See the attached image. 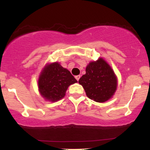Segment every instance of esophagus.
Masks as SVG:
<instances>
[{
  "label": "esophagus",
  "instance_id": "obj_1",
  "mask_svg": "<svg viewBox=\"0 0 150 150\" xmlns=\"http://www.w3.org/2000/svg\"><path fill=\"white\" fill-rule=\"evenodd\" d=\"M80 75H77V76H75V79H76L77 81L80 80Z\"/></svg>",
  "mask_w": 150,
  "mask_h": 150
}]
</instances>
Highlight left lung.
<instances>
[{
  "label": "left lung",
  "instance_id": "obj_1",
  "mask_svg": "<svg viewBox=\"0 0 150 150\" xmlns=\"http://www.w3.org/2000/svg\"><path fill=\"white\" fill-rule=\"evenodd\" d=\"M78 82L83 87L88 98L99 103L112 98L118 85L116 74L102 58L91 61L86 67V73Z\"/></svg>",
  "mask_w": 150,
  "mask_h": 150
}]
</instances>
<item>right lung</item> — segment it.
Returning a JSON list of instances; mask_svg holds the SVG:
<instances>
[{
  "mask_svg": "<svg viewBox=\"0 0 150 150\" xmlns=\"http://www.w3.org/2000/svg\"><path fill=\"white\" fill-rule=\"evenodd\" d=\"M76 82L69 70L54 62L47 63L42 69L38 80V88L46 101L56 102L65 97L70 85Z\"/></svg>",
  "mask_w": 150,
  "mask_h": 150,
  "instance_id": "add662e5",
  "label": "right lung"
}]
</instances>
